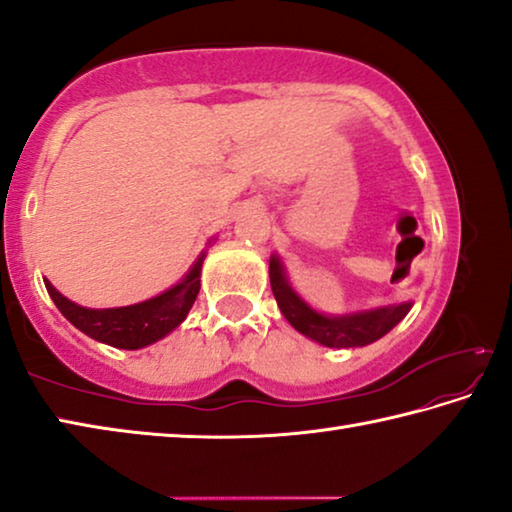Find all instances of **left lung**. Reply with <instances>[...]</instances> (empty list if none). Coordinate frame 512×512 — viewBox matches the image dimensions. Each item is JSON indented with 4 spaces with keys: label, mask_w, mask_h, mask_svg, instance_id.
I'll return each instance as SVG.
<instances>
[{
    "label": "left lung",
    "mask_w": 512,
    "mask_h": 512,
    "mask_svg": "<svg viewBox=\"0 0 512 512\" xmlns=\"http://www.w3.org/2000/svg\"><path fill=\"white\" fill-rule=\"evenodd\" d=\"M268 275H271V289L282 316L300 334L325 348H363V345L375 343L391 332L413 307V300H404L395 305L352 311V314H323L291 287L287 268L277 253H273L268 262Z\"/></svg>",
    "instance_id": "8db88e82"
}]
</instances>
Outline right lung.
Wrapping results in <instances>:
<instances>
[{
    "label": "right lung",
    "instance_id": "obj_1",
    "mask_svg": "<svg viewBox=\"0 0 512 512\" xmlns=\"http://www.w3.org/2000/svg\"><path fill=\"white\" fill-rule=\"evenodd\" d=\"M212 241L214 239L207 241V246H210ZM203 259L205 250L198 255V259L185 273L183 280L173 284L167 291L158 293V296L135 302V305L128 307H81L65 298L49 280H45V287L60 314H63L76 329L88 334L90 339L112 345V348L119 350H140L146 348V345H153L155 341L164 339V336L171 334L173 329L187 318L189 309H192L198 296V289H201Z\"/></svg>",
    "mask_w": 512,
    "mask_h": 512
}]
</instances>
